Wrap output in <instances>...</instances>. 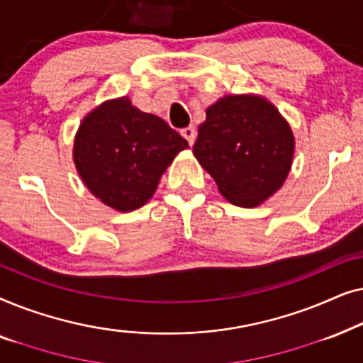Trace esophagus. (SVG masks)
Returning a JSON list of instances; mask_svg holds the SVG:
<instances>
[{"label": "esophagus", "mask_w": 363, "mask_h": 363, "mask_svg": "<svg viewBox=\"0 0 363 363\" xmlns=\"http://www.w3.org/2000/svg\"><path fill=\"white\" fill-rule=\"evenodd\" d=\"M180 133L183 135V138H185V140L190 143V145H193V142H195V138H196V130H195V127H185V128H182L180 130Z\"/></svg>", "instance_id": "esophagus-1"}]
</instances>
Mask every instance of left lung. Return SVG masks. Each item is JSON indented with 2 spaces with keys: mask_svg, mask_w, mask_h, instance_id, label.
Wrapping results in <instances>:
<instances>
[{
  "mask_svg": "<svg viewBox=\"0 0 363 363\" xmlns=\"http://www.w3.org/2000/svg\"><path fill=\"white\" fill-rule=\"evenodd\" d=\"M193 153L226 200L252 208L284 183L294 155V137L264 99L226 96L206 108Z\"/></svg>",
  "mask_w": 363,
  "mask_h": 363,
  "instance_id": "left-lung-1",
  "label": "left lung"
}]
</instances>
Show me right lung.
<instances>
[{
  "instance_id": "add662e5",
  "label": "right lung",
  "mask_w": 363,
  "mask_h": 363,
  "mask_svg": "<svg viewBox=\"0 0 363 363\" xmlns=\"http://www.w3.org/2000/svg\"><path fill=\"white\" fill-rule=\"evenodd\" d=\"M188 142L127 97L104 102L84 118L74 162L92 195L118 211L145 205L167 167Z\"/></svg>"
}]
</instances>
